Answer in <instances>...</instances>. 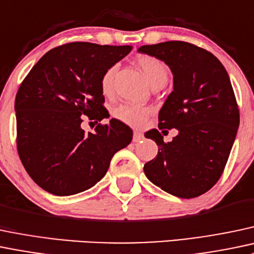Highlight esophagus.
Returning a JSON list of instances; mask_svg holds the SVG:
<instances>
[{"mask_svg":"<svg viewBox=\"0 0 254 254\" xmlns=\"http://www.w3.org/2000/svg\"><path fill=\"white\" fill-rule=\"evenodd\" d=\"M142 138H143L142 132L134 131V138H132V141H134V142H140V141L142 140Z\"/></svg>","mask_w":254,"mask_h":254,"instance_id":"34e87169","label":"esophagus"}]
</instances>
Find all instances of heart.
Instances as JSON below:
<instances>
[{
  "label": "heart",
  "mask_w": 254,
  "mask_h": 254,
  "mask_svg": "<svg viewBox=\"0 0 254 254\" xmlns=\"http://www.w3.org/2000/svg\"><path fill=\"white\" fill-rule=\"evenodd\" d=\"M136 63L140 66L141 70L143 71L146 79L148 80L152 87H162L163 85L167 84L169 70H168L167 64L163 62L161 58L154 57V56L151 55H140L136 57ZM116 71L117 65L113 64V65L108 66L103 71L102 76H101V90L107 96L111 95L112 91H113V81ZM148 113L149 109L146 108V107L127 105V103L117 106L112 111L114 118L124 123V124L131 125V127H138V125L143 124L145 120L147 119Z\"/></svg>",
  "instance_id": "b5f03b06"
}]
</instances>
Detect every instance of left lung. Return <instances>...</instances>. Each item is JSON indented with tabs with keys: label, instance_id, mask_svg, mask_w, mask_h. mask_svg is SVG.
I'll list each match as a JSON object with an SVG mask.
<instances>
[{
	"label": "left lung",
	"instance_id": "8db88e82",
	"mask_svg": "<svg viewBox=\"0 0 254 254\" xmlns=\"http://www.w3.org/2000/svg\"><path fill=\"white\" fill-rule=\"evenodd\" d=\"M138 52L161 58L174 75V90L158 114L159 129L179 134L164 143L157 129L145 134L158 154L143 165L149 181L180 198H194L220 179L240 124L236 97L220 61L185 41L145 45Z\"/></svg>",
	"mask_w": 254,
	"mask_h": 254
}]
</instances>
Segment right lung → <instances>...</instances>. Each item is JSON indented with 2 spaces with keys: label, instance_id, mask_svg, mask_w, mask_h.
Instances as JSON below:
<instances>
[{
  "label": "right lung",
  "instance_id": "right-lung-1",
  "mask_svg": "<svg viewBox=\"0 0 254 254\" xmlns=\"http://www.w3.org/2000/svg\"><path fill=\"white\" fill-rule=\"evenodd\" d=\"M131 46L69 42L45 53L15 96L17 149L26 173L45 191L69 196L92 188L106 175L132 130L111 119L93 132L81 129L84 116L108 118L101 76Z\"/></svg>",
  "mask_w": 254,
  "mask_h": 254
}]
</instances>
